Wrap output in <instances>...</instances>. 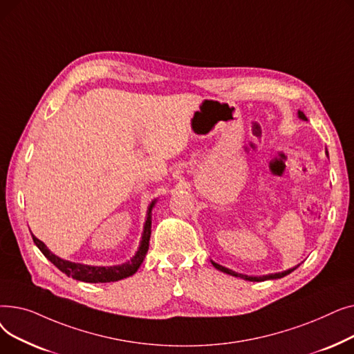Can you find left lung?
Here are the masks:
<instances>
[{"mask_svg":"<svg viewBox=\"0 0 354 354\" xmlns=\"http://www.w3.org/2000/svg\"><path fill=\"white\" fill-rule=\"evenodd\" d=\"M299 116H300L301 119L307 120V118L304 116L303 111H299ZM211 263H212V266H214L216 270H219V271H222V272H227V274L234 275V277H241V278H244V280H247V281H266V280H274V278H283V277H286L287 274L292 272L297 267H299V266H297V267L290 268V270H287V271H284V272L268 274V275H263V277H250V275H244V274H238V272H235V271H232V270H228V268H225V267H222V266H219V264H216V263H214V261H211Z\"/></svg>","mask_w":354,"mask_h":354,"instance_id":"obj_1","label":"left lung"}]
</instances>
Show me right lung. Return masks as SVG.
Listing matches in <instances>:
<instances>
[{"instance_id":"add662e5","label":"right lung","mask_w":354,"mask_h":354,"mask_svg":"<svg viewBox=\"0 0 354 354\" xmlns=\"http://www.w3.org/2000/svg\"><path fill=\"white\" fill-rule=\"evenodd\" d=\"M155 205V201L151 203L147 211V218L145 222V228L142 234V241H140V247L135 257L130 259V261L122 264V266H113V267H90L84 264H76V263H70L66 261V259L59 258L57 255H54L53 252L48 251V248L44 245V243L39 238H35L32 235L34 244L40 248V251L44 254L47 259L57 267L62 272H64L67 277H73L74 280L84 281V283H113L123 280L126 277L133 275L140 264L143 263L145 255L149 250V239H151V232H152V208Z\"/></svg>"}]
</instances>
